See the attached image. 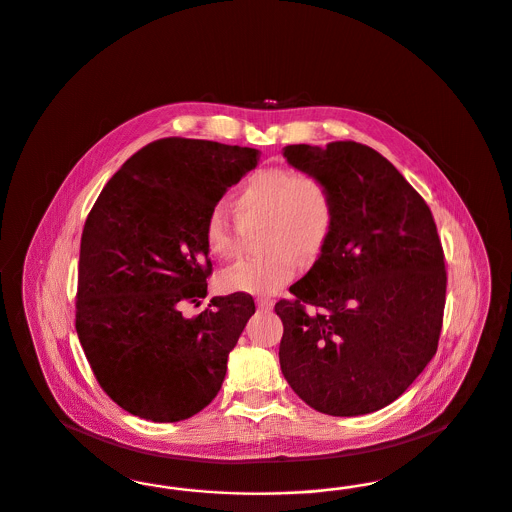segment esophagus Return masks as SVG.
<instances>
[{
    "label": "esophagus",
    "instance_id": "34e87169",
    "mask_svg": "<svg viewBox=\"0 0 512 512\" xmlns=\"http://www.w3.org/2000/svg\"><path fill=\"white\" fill-rule=\"evenodd\" d=\"M257 307L261 311H270L274 307V301L270 297H257Z\"/></svg>",
    "mask_w": 512,
    "mask_h": 512
}]
</instances>
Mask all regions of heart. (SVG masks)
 Returning a JSON list of instances; mask_svg holds the SVG:
<instances>
[{
  "label": "heart",
  "instance_id": "heart-1",
  "mask_svg": "<svg viewBox=\"0 0 512 512\" xmlns=\"http://www.w3.org/2000/svg\"><path fill=\"white\" fill-rule=\"evenodd\" d=\"M236 221L215 207L203 226L209 253L220 261L240 253L242 226L265 220L267 249L242 259L220 274L224 292L268 295L290 284L305 263H313L330 244L336 226V199L318 174L272 167L251 174L232 194Z\"/></svg>",
  "mask_w": 512,
  "mask_h": 512
}]
</instances>
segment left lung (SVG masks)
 <instances>
[{
  "label": "left lung",
  "instance_id": "left-lung-1",
  "mask_svg": "<svg viewBox=\"0 0 512 512\" xmlns=\"http://www.w3.org/2000/svg\"><path fill=\"white\" fill-rule=\"evenodd\" d=\"M336 199L330 244L274 305L280 366L318 413L384 409L438 351L447 272L430 207L386 157L357 142L284 147ZM311 306L314 311L309 312Z\"/></svg>",
  "mask_w": 512,
  "mask_h": 512
}]
</instances>
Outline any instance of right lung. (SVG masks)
Here are the masks:
<instances>
[{
    "mask_svg": "<svg viewBox=\"0 0 512 512\" xmlns=\"http://www.w3.org/2000/svg\"><path fill=\"white\" fill-rule=\"evenodd\" d=\"M257 163L251 147L163 138L134 153L94 203L80 240L76 334L124 411L178 422L219 393L253 297H213L192 318L180 307L207 295L205 220Z\"/></svg>",
    "mask_w": 512,
    "mask_h": 512,
    "instance_id": "obj_1",
    "label": "right lung"
}]
</instances>
